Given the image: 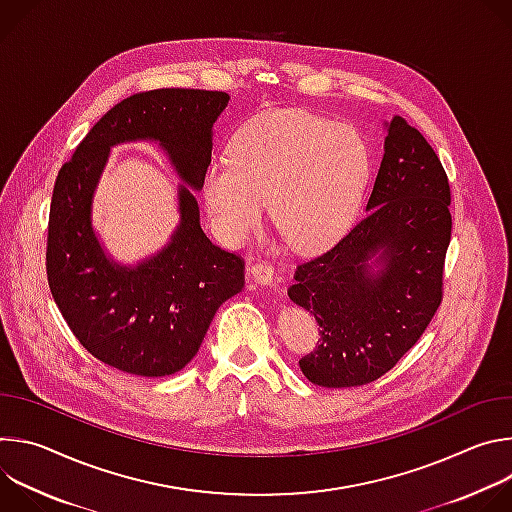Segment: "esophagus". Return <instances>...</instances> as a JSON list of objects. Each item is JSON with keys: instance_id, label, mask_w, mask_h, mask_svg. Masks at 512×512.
<instances>
[{"instance_id": "1", "label": "esophagus", "mask_w": 512, "mask_h": 512, "mask_svg": "<svg viewBox=\"0 0 512 512\" xmlns=\"http://www.w3.org/2000/svg\"><path fill=\"white\" fill-rule=\"evenodd\" d=\"M249 271H251V275H253L259 283H263V285H271V283H273V267H271L269 261L259 259V261H255V263L249 265Z\"/></svg>"}]
</instances>
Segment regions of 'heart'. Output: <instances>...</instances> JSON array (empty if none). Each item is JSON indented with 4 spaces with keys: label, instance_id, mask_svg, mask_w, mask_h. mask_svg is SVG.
I'll list each match as a JSON object with an SVG mask.
<instances>
[{
    "label": "heart",
    "instance_id": "heart-1",
    "mask_svg": "<svg viewBox=\"0 0 512 512\" xmlns=\"http://www.w3.org/2000/svg\"><path fill=\"white\" fill-rule=\"evenodd\" d=\"M229 154L202 182L212 225L227 245H241L259 227L269 200L271 221L291 247L322 249L350 225L369 178L358 131L310 113L253 119Z\"/></svg>",
    "mask_w": 512,
    "mask_h": 512
}]
</instances>
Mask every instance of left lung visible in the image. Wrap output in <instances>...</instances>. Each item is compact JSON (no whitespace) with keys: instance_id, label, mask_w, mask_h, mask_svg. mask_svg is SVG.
<instances>
[{"instance_id":"left-lung-1","label":"left lung","mask_w":512,"mask_h":512,"mask_svg":"<svg viewBox=\"0 0 512 512\" xmlns=\"http://www.w3.org/2000/svg\"><path fill=\"white\" fill-rule=\"evenodd\" d=\"M387 131L367 216L328 251L300 263L287 289L320 326L316 348L300 360L302 373L320 387L381 379L444 300L452 239L448 174L403 117H393Z\"/></svg>"}]
</instances>
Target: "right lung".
<instances>
[{
    "mask_svg": "<svg viewBox=\"0 0 512 512\" xmlns=\"http://www.w3.org/2000/svg\"><path fill=\"white\" fill-rule=\"evenodd\" d=\"M223 91L154 89L109 109L58 170L46 241L52 298L77 340L129 375H174L194 358L223 302L245 285V261L200 229L196 198L180 188L182 223L154 259L113 265L91 229V198L111 145L156 139L180 178L200 190L210 166V129Z\"/></svg>",
    "mask_w": 512,
    "mask_h": 512,
    "instance_id": "add662e5",
    "label": "right lung"
}]
</instances>
